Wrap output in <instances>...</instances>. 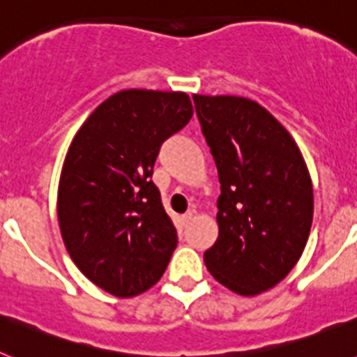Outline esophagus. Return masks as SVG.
Returning a JSON list of instances; mask_svg holds the SVG:
<instances>
[{
  "mask_svg": "<svg viewBox=\"0 0 357 357\" xmlns=\"http://www.w3.org/2000/svg\"><path fill=\"white\" fill-rule=\"evenodd\" d=\"M193 218H195V214H193V213H188V214H184V216L181 218V223H182V227H188L189 223L193 222Z\"/></svg>",
  "mask_w": 357,
  "mask_h": 357,
  "instance_id": "34e87169",
  "label": "esophagus"
}]
</instances>
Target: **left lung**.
I'll return each instance as SVG.
<instances>
[{
    "label": "left lung",
    "mask_w": 357,
    "mask_h": 357,
    "mask_svg": "<svg viewBox=\"0 0 357 357\" xmlns=\"http://www.w3.org/2000/svg\"><path fill=\"white\" fill-rule=\"evenodd\" d=\"M218 168V239L211 275L241 296L284 279L313 223V182L301 148L263 105L243 96L193 94Z\"/></svg>",
    "instance_id": "1"
}]
</instances>
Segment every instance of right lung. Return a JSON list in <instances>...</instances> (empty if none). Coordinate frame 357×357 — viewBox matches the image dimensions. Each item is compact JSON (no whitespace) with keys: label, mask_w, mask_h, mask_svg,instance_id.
Instances as JSON below:
<instances>
[{"label":"right lung","mask_w":357,"mask_h":357,"mask_svg":"<svg viewBox=\"0 0 357 357\" xmlns=\"http://www.w3.org/2000/svg\"><path fill=\"white\" fill-rule=\"evenodd\" d=\"M181 91L125 89L102 102L73 137L56 214L68 254L91 282L118 298L157 284L176 229L151 182L159 148L188 125Z\"/></svg>","instance_id":"obj_1"}]
</instances>
